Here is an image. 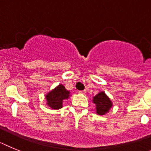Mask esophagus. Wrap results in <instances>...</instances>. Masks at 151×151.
Here are the masks:
<instances>
[{"label":"esophagus","mask_w":151,"mask_h":151,"mask_svg":"<svg viewBox=\"0 0 151 151\" xmlns=\"http://www.w3.org/2000/svg\"><path fill=\"white\" fill-rule=\"evenodd\" d=\"M86 90H80V91H79V93H82V94H85V93H86Z\"/></svg>","instance_id":"1"}]
</instances>
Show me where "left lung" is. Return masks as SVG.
<instances>
[{"label":"left lung","mask_w":151,"mask_h":151,"mask_svg":"<svg viewBox=\"0 0 151 151\" xmlns=\"http://www.w3.org/2000/svg\"><path fill=\"white\" fill-rule=\"evenodd\" d=\"M93 103L96 105V113L98 115H104L108 112L112 106V102L104 92H100L94 96Z\"/></svg>","instance_id":"8db88e82"}]
</instances>
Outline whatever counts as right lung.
Here are the masks:
<instances>
[{
	"label": "right lung",
	"mask_w": 151,
	"mask_h": 151,
	"mask_svg": "<svg viewBox=\"0 0 151 151\" xmlns=\"http://www.w3.org/2000/svg\"><path fill=\"white\" fill-rule=\"evenodd\" d=\"M69 93L70 92L68 91L63 85H58L56 88L49 92L45 96L47 104L53 109H61L62 107L63 100L69 97Z\"/></svg>",
	"instance_id": "obj_1"
}]
</instances>
